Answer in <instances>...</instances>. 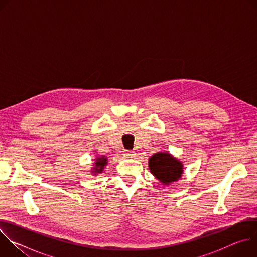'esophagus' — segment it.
I'll use <instances>...</instances> for the list:
<instances>
[{"instance_id": "1", "label": "esophagus", "mask_w": 257, "mask_h": 257, "mask_svg": "<svg viewBox=\"0 0 257 257\" xmlns=\"http://www.w3.org/2000/svg\"><path fill=\"white\" fill-rule=\"evenodd\" d=\"M124 157L125 158H134L136 156L135 152H131V151H127V152H124Z\"/></svg>"}]
</instances>
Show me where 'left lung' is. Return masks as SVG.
I'll return each instance as SVG.
<instances>
[{
    "label": "left lung",
    "instance_id": "left-lung-1",
    "mask_svg": "<svg viewBox=\"0 0 257 257\" xmlns=\"http://www.w3.org/2000/svg\"><path fill=\"white\" fill-rule=\"evenodd\" d=\"M151 173L162 185H170L182 178L184 165L169 152H159L149 159Z\"/></svg>",
    "mask_w": 257,
    "mask_h": 257
}]
</instances>
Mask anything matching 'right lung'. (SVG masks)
<instances>
[{"label": "right lung", "mask_w": 257, "mask_h": 257, "mask_svg": "<svg viewBox=\"0 0 257 257\" xmlns=\"http://www.w3.org/2000/svg\"><path fill=\"white\" fill-rule=\"evenodd\" d=\"M107 165V158L103 155L95 158L94 163H93V167L91 168V174L96 176L97 174H101L104 170V168Z\"/></svg>", "instance_id": "add662e5"}]
</instances>
